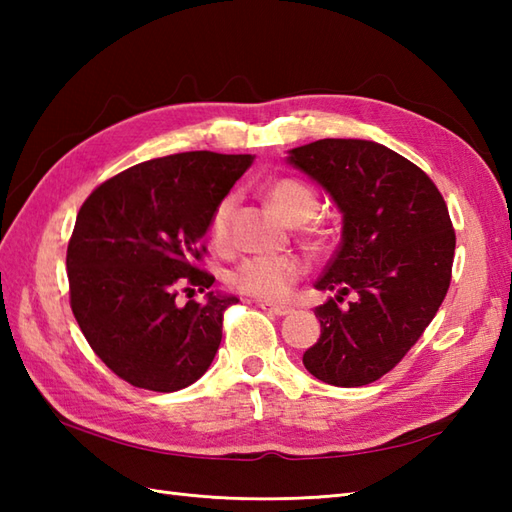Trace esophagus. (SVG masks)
Masks as SVG:
<instances>
[{
	"instance_id": "esophagus-1",
	"label": "esophagus",
	"mask_w": 512,
	"mask_h": 512,
	"mask_svg": "<svg viewBox=\"0 0 512 512\" xmlns=\"http://www.w3.org/2000/svg\"><path fill=\"white\" fill-rule=\"evenodd\" d=\"M259 308L270 312V314H277V317H284V314L290 312L288 306H281V303H268V301H262L259 303Z\"/></svg>"
}]
</instances>
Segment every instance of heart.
<instances>
[{"label": "heart", "instance_id": "1", "mask_svg": "<svg viewBox=\"0 0 512 512\" xmlns=\"http://www.w3.org/2000/svg\"><path fill=\"white\" fill-rule=\"evenodd\" d=\"M268 198L290 224H308L319 211V195L299 178H277L268 184ZM235 209V195L226 193L213 206L206 222V237L215 248L228 242V222ZM303 275V264L295 257H246L228 273V284L242 295L259 301H281Z\"/></svg>", "mask_w": 512, "mask_h": 512}]
</instances>
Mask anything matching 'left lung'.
Wrapping results in <instances>:
<instances>
[{"label":"left lung","instance_id":"8db88e82","mask_svg":"<svg viewBox=\"0 0 512 512\" xmlns=\"http://www.w3.org/2000/svg\"><path fill=\"white\" fill-rule=\"evenodd\" d=\"M343 213V239L314 310L321 336L303 354L312 376L336 387L391 372L436 317L451 284L455 231L447 202L420 167L372 140L323 138L290 151ZM355 301L340 308L342 297Z\"/></svg>","mask_w":512,"mask_h":512}]
</instances>
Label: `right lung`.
<instances>
[{
    "instance_id": "add662e5",
    "label": "right lung",
    "mask_w": 512,
    "mask_h": 512,
    "mask_svg": "<svg viewBox=\"0 0 512 512\" xmlns=\"http://www.w3.org/2000/svg\"><path fill=\"white\" fill-rule=\"evenodd\" d=\"M250 162L184 151L116 173L83 202L65 257L70 306L94 354L129 385L169 394L213 363L237 299L176 297L213 286L200 268L206 222Z\"/></svg>"
}]
</instances>
